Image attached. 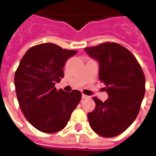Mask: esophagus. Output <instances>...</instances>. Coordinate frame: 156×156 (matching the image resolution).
<instances>
[{"instance_id": "1", "label": "esophagus", "mask_w": 156, "mask_h": 156, "mask_svg": "<svg viewBox=\"0 0 156 156\" xmlns=\"http://www.w3.org/2000/svg\"><path fill=\"white\" fill-rule=\"evenodd\" d=\"M82 98H83V99H88V98H89V96H88V95H84V94H83V95H82Z\"/></svg>"}]
</instances>
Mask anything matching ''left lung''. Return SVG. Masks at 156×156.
Wrapping results in <instances>:
<instances>
[{
    "instance_id": "obj_1",
    "label": "left lung",
    "mask_w": 156,
    "mask_h": 156,
    "mask_svg": "<svg viewBox=\"0 0 156 156\" xmlns=\"http://www.w3.org/2000/svg\"><path fill=\"white\" fill-rule=\"evenodd\" d=\"M85 51L99 61V78L108 94L104 102L93 98L95 108L87 114L89 124L99 135L115 137L138 116L145 95V76L135 56L116 43H103Z\"/></svg>"
}]
</instances>
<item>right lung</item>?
I'll list each match as a JSON object with an SVG mask.
<instances>
[{"label":"right lung","mask_w":156,"mask_h":156,"mask_svg":"<svg viewBox=\"0 0 156 156\" xmlns=\"http://www.w3.org/2000/svg\"><path fill=\"white\" fill-rule=\"evenodd\" d=\"M45 43L27 51L14 75L18 104L29 122L44 133L63 129L82 98L79 90H56L69 57L77 53Z\"/></svg>","instance_id":"obj_1"}]
</instances>
